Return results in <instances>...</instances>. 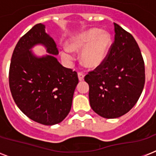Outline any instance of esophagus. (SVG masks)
<instances>
[{
  "label": "esophagus",
  "mask_w": 156,
  "mask_h": 156,
  "mask_svg": "<svg viewBox=\"0 0 156 156\" xmlns=\"http://www.w3.org/2000/svg\"><path fill=\"white\" fill-rule=\"evenodd\" d=\"M78 79H79V81L84 80V74H83V73H78Z\"/></svg>",
  "instance_id": "obj_1"
}]
</instances>
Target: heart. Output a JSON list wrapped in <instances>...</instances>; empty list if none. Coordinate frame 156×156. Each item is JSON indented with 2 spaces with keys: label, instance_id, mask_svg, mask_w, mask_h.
I'll return each instance as SVG.
<instances>
[{
  "label": "heart",
  "instance_id": "obj_1",
  "mask_svg": "<svg viewBox=\"0 0 156 156\" xmlns=\"http://www.w3.org/2000/svg\"><path fill=\"white\" fill-rule=\"evenodd\" d=\"M112 46V39L108 33L102 32L98 28H91L73 36L68 43L69 48L61 51V57L68 63L73 60V52H79L80 62L84 67L95 69L106 59Z\"/></svg>",
  "mask_w": 156,
  "mask_h": 156
}]
</instances>
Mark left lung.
<instances>
[{
  "label": "left lung",
  "mask_w": 156,
  "mask_h": 156,
  "mask_svg": "<svg viewBox=\"0 0 156 156\" xmlns=\"http://www.w3.org/2000/svg\"><path fill=\"white\" fill-rule=\"evenodd\" d=\"M115 38L106 59L85 76L93 111L104 118H117L138 102L145 84V66L130 33L114 23Z\"/></svg>",
  "instance_id": "obj_1"
}]
</instances>
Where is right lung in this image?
Masks as SVG:
<instances>
[{
  "label": "right lung",
  "mask_w": 156,
  "mask_h": 156,
  "mask_svg": "<svg viewBox=\"0 0 156 156\" xmlns=\"http://www.w3.org/2000/svg\"><path fill=\"white\" fill-rule=\"evenodd\" d=\"M41 23L21 37L13 50L9 72L11 94L17 106L29 118L45 126L63 121L72 106L78 73L60 64L56 43ZM44 44L51 54L36 58L30 49Z\"/></svg>",
  "instance_id": "right-lung-1"
}]
</instances>
